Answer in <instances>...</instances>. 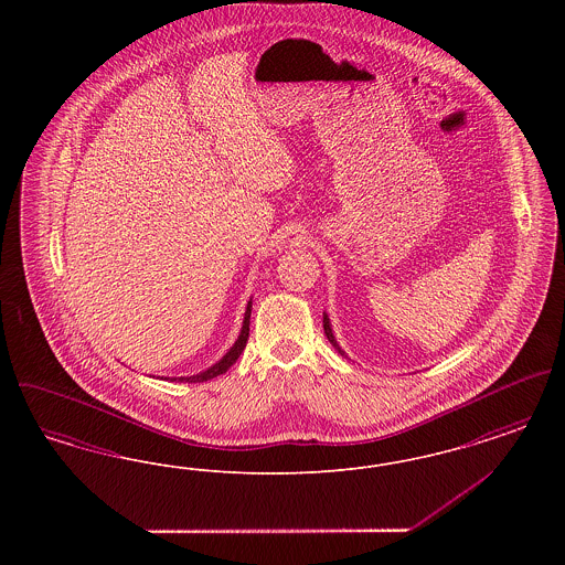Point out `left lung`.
Returning a JSON list of instances; mask_svg holds the SVG:
<instances>
[{"label":"left lung","mask_w":565,"mask_h":565,"mask_svg":"<svg viewBox=\"0 0 565 565\" xmlns=\"http://www.w3.org/2000/svg\"><path fill=\"white\" fill-rule=\"evenodd\" d=\"M323 332H326V337H328V341H330V343H332V348H334V350L339 351V353H341V355H345V351L341 350V348H339V343H337V339H334V334H332V328H330V320H328V316H326V313H323Z\"/></svg>","instance_id":"8db88e82"}]
</instances>
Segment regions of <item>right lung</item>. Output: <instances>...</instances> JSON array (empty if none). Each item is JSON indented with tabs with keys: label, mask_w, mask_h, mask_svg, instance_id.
<instances>
[{
	"label": "right lung",
	"mask_w": 565,
	"mask_h": 565,
	"mask_svg": "<svg viewBox=\"0 0 565 565\" xmlns=\"http://www.w3.org/2000/svg\"><path fill=\"white\" fill-rule=\"evenodd\" d=\"M249 316H252V298H249V302H247V309H245V316H243V326L242 332H239V337H237V341H235V345L231 348V350L226 351L217 362H215L214 366H210L207 371H203V373H196V375L190 376H173L171 381H189V383H203V381H210V379H214V376L222 375V373H226L235 362H237V358L242 355V351L245 350V343H247V337H249ZM169 379V376H167Z\"/></svg>",
	"instance_id": "obj_1"
}]
</instances>
